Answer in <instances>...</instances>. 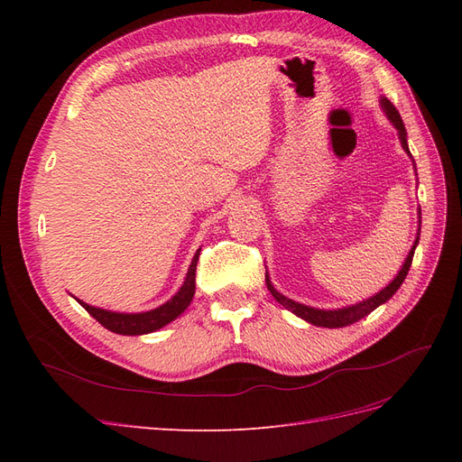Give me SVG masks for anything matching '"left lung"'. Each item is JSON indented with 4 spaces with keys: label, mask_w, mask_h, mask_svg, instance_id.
Masks as SVG:
<instances>
[{
    "label": "left lung",
    "mask_w": 462,
    "mask_h": 462,
    "mask_svg": "<svg viewBox=\"0 0 462 462\" xmlns=\"http://www.w3.org/2000/svg\"><path fill=\"white\" fill-rule=\"evenodd\" d=\"M380 104H382V107H383V111H385V116L389 117V121L393 123V127L399 131V141H401L404 152H407L409 156H411L409 144H407V129H404V125H402V119H401V116H399L397 107H395L393 104H391V102L387 100V97H382ZM411 158H412V156H411ZM418 214H420V212H418ZM416 245H418V236H416V241H414V245H412V248H411V253H409L407 260H404V263H402L401 272L395 275L393 282H391V283H389L385 289H382L380 292H375L374 297H370V299H366V300H362V302H356V304H353V306H345V309H337V310H319V309H312V306H306V304L291 300V299H287L285 295H282V292H279V291H275V287H273L272 282H270L268 273H265V285H268L270 292H272L273 299H275L279 304H283L287 310H291L292 314H297L299 318H302V319H306V321H310V324L321 326V328H345V326H351V324H355V321H358V319H362L365 316H368L372 310L377 309V306L387 302L391 297L395 295L397 289L402 285L404 277H407V273H409V270H411V263H412V256H414Z\"/></svg>",
    "instance_id": "1"
}]
</instances>
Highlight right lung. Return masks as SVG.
I'll return each instance as SVG.
<instances>
[{"label": "right lung", "instance_id": "1", "mask_svg": "<svg viewBox=\"0 0 462 462\" xmlns=\"http://www.w3.org/2000/svg\"><path fill=\"white\" fill-rule=\"evenodd\" d=\"M199 256H200V248L194 254L190 268L187 272L185 283L180 287L175 295L167 300L165 304L158 306V309L148 310V312H136V314H123V312H111V310H104V309H96V306H90L87 302L79 300V304L85 309L92 318H96L100 324L119 335H144V333H152L163 326L170 324L177 316L183 314L189 304L194 297V279H197V263H199Z\"/></svg>", "mask_w": 462, "mask_h": 462}]
</instances>
